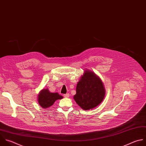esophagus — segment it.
<instances>
[{
    "label": "esophagus",
    "instance_id": "esophagus-1",
    "mask_svg": "<svg viewBox=\"0 0 146 146\" xmlns=\"http://www.w3.org/2000/svg\"><path fill=\"white\" fill-rule=\"evenodd\" d=\"M64 96L65 97V98H68L69 97V93H66V94H64Z\"/></svg>",
    "mask_w": 146,
    "mask_h": 146
}]
</instances>
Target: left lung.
I'll use <instances>...</instances> for the list:
<instances>
[{
	"instance_id": "obj_1",
	"label": "left lung",
	"mask_w": 146,
	"mask_h": 146,
	"mask_svg": "<svg viewBox=\"0 0 146 146\" xmlns=\"http://www.w3.org/2000/svg\"><path fill=\"white\" fill-rule=\"evenodd\" d=\"M106 89L100 78L94 72L86 69L76 86L73 99L84 110L98 107L104 100Z\"/></svg>"
}]
</instances>
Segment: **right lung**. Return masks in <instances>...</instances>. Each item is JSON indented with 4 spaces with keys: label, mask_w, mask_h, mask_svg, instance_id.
<instances>
[{
    "label": "right lung",
    "mask_w": 146,
    "mask_h": 146,
    "mask_svg": "<svg viewBox=\"0 0 146 146\" xmlns=\"http://www.w3.org/2000/svg\"><path fill=\"white\" fill-rule=\"evenodd\" d=\"M63 99V97L58 93H52L48 88L42 89L38 95V102L40 107L46 109L53 106L57 100Z\"/></svg>",
    "instance_id": "add662e5"
}]
</instances>
